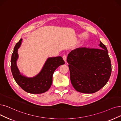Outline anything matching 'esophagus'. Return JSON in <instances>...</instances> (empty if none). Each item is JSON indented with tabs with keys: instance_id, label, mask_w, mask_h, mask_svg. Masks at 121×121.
<instances>
[{
	"instance_id": "obj_1",
	"label": "esophagus",
	"mask_w": 121,
	"mask_h": 121,
	"mask_svg": "<svg viewBox=\"0 0 121 121\" xmlns=\"http://www.w3.org/2000/svg\"><path fill=\"white\" fill-rule=\"evenodd\" d=\"M62 58H63L65 62H66V56L65 55H64V56H62Z\"/></svg>"
}]
</instances>
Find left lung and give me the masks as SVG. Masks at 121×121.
I'll return each mask as SVG.
<instances>
[{
    "label": "left lung",
    "mask_w": 121,
    "mask_h": 121,
    "mask_svg": "<svg viewBox=\"0 0 121 121\" xmlns=\"http://www.w3.org/2000/svg\"><path fill=\"white\" fill-rule=\"evenodd\" d=\"M67 62L72 86L83 93H93L102 88L112 71L107 48L101 41L98 49L79 48L71 51Z\"/></svg>",
    "instance_id": "1"
}]
</instances>
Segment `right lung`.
<instances>
[{"instance_id": "obj_1", "label": "right lung", "mask_w": 121, "mask_h": 121, "mask_svg": "<svg viewBox=\"0 0 121 121\" xmlns=\"http://www.w3.org/2000/svg\"><path fill=\"white\" fill-rule=\"evenodd\" d=\"M21 38L14 48L11 60V70L16 83L25 91L31 94H41L50 89L52 82V75L55 70L60 65L65 64L61 56L49 57L46 60L40 72L32 77H27L19 71L17 60L18 51L22 44Z\"/></svg>"}]
</instances>
